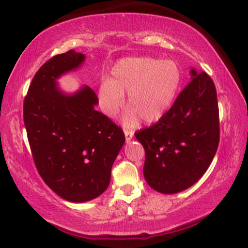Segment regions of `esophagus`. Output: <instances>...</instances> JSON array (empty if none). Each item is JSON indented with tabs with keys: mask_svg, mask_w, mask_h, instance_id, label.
Returning a JSON list of instances; mask_svg holds the SVG:
<instances>
[{
	"mask_svg": "<svg viewBox=\"0 0 248 248\" xmlns=\"http://www.w3.org/2000/svg\"><path fill=\"white\" fill-rule=\"evenodd\" d=\"M124 134H125V140H126V142H128L132 140V138H133L134 132L132 130H128V128H124Z\"/></svg>",
	"mask_w": 248,
	"mask_h": 248,
	"instance_id": "esophagus-1",
	"label": "esophagus"
}]
</instances>
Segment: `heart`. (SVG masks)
<instances>
[{"mask_svg":"<svg viewBox=\"0 0 248 248\" xmlns=\"http://www.w3.org/2000/svg\"><path fill=\"white\" fill-rule=\"evenodd\" d=\"M181 70L174 61L155 57H131L117 62L111 69V79L104 80L99 88L101 109L115 116L124 105L126 125H135L139 117L150 124L160 120L169 109L181 84Z\"/></svg>","mask_w":248,"mask_h":248,"instance_id":"heart-1","label":"heart"}]
</instances>
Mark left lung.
<instances>
[{"label":"left lung","mask_w":248,"mask_h":248,"mask_svg":"<svg viewBox=\"0 0 248 248\" xmlns=\"http://www.w3.org/2000/svg\"><path fill=\"white\" fill-rule=\"evenodd\" d=\"M191 81L157 123L135 133L143 145V175L155 191L175 194L195 184L219 144L217 91L205 72L191 69Z\"/></svg>","instance_id":"1"}]
</instances>
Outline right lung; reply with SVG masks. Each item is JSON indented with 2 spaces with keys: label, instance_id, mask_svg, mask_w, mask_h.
Returning <instances> with one entry per match:
<instances>
[{
  "label": "right lung",
  "instance_id": "1",
  "mask_svg": "<svg viewBox=\"0 0 248 248\" xmlns=\"http://www.w3.org/2000/svg\"><path fill=\"white\" fill-rule=\"evenodd\" d=\"M84 60L74 49L52 57L37 71L23 101V122L39 175L57 195L74 203L106 191L125 142L122 128L94 109L98 98L91 88L66 93L57 84Z\"/></svg>",
  "mask_w": 248,
  "mask_h": 248
}]
</instances>
